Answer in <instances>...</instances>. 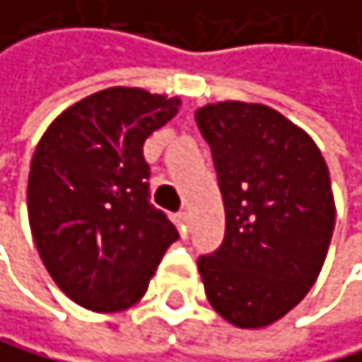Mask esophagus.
<instances>
[{
  "label": "esophagus",
  "instance_id": "34e87169",
  "mask_svg": "<svg viewBox=\"0 0 362 362\" xmlns=\"http://www.w3.org/2000/svg\"><path fill=\"white\" fill-rule=\"evenodd\" d=\"M173 223L177 225V230L182 236H187V227H189V216H187V211H180L173 216Z\"/></svg>",
  "mask_w": 362,
  "mask_h": 362
}]
</instances>
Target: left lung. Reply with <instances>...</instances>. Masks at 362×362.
I'll return each instance as SVG.
<instances>
[{"label":"left lung","instance_id":"1","mask_svg":"<svg viewBox=\"0 0 362 362\" xmlns=\"http://www.w3.org/2000/svg\"><path fill=\"white\" fill-rule=\"evenodd\" d=\"M225 205V238L198 259L207 300L241 329L286 315L315 284L336 225L329 168L315 141L277 110L198 107Z\"/></svg>","mask_w":362,"mask_h":362}]
</instances>
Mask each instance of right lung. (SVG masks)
<instances>
[{
    "instance_id": "right-lung-1",
    "label": "right lung",
    "mask_w": 362,
    "mask_h": 362,
    "mask_svg": "<svg viewBox=\"0 0 362 362\" xmlns=\"http://www.w3.org/2000/svg\"><path fill=\"white\" fill-rule=\"evenodd\" d=\"M180 98L107 87L74 103L40 139L28 171V223L45 268L69 300L96 313L137 304L175 225L148 202L144 141Z\"/></svg>"
}]
</instances>
